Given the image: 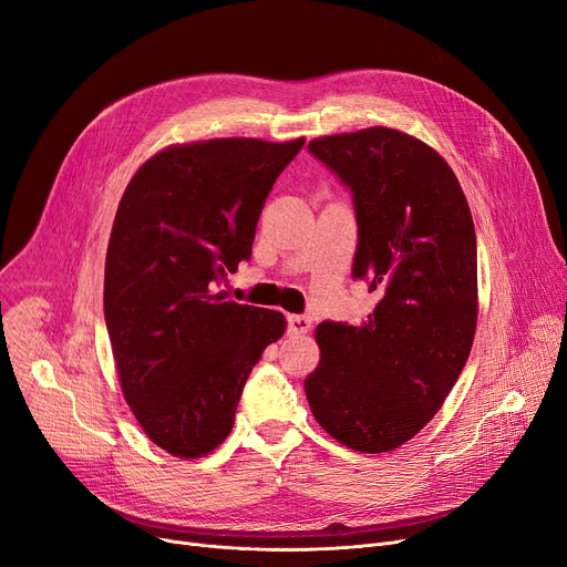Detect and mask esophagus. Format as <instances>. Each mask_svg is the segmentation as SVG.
<instances>
[{"instance_id": "1", "label": "esophagus", "mask_w": 567, "mask_h": 567, "mask_svg": "<svg viewBox=\"0 0 567 567\" xmlns=\"http://www.w3.org/2000/svg\"><path fill=\"white\" fill-rule=\"evenodd\" d=\"M287 326H289V333H308L312 319L308 315H289Z\"/></svg>"}]
</instances>
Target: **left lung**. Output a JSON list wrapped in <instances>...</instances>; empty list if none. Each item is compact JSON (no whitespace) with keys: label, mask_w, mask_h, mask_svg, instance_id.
Returning a JSON list of instances; mask_svg holds the SVG:
<instances>
[{"label":"left lung","mask_w":567,"mask_h":567,"mask_svg":"<svg viewBox=\"0 0 567 567\" xmlns=\"http://www.w3.org/2000/svg\"><path fill=\"white\" fill-rule=\"evenodd\" d=\"M308 152L353 199V280L377 291L359 326L321 321L306 379L317 423L347 449L389 453L453 391L478 319L475 229L457 176L434 148L393 128L319 137Z\"/></svg>","instance_id":"1"}]
</instances>
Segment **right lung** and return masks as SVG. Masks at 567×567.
I'll return each instance as SVG.
<instances>
[{"mask_svg":"<svg viewBox=\"0 0 567 567\" xmlns=\"http://www.w3.org/2000/svg\"><path fill=\"white\" fill-rule=\"evenodd\" d=\"M306 140L250 137L169 146L118 202L103 310L128 406L156 445L202 457L234 425L264 349L285 333L276 310L223 301L248 261L264 202Z\"/></svg>","mask_w":567,"mask_h":567,"instance_id":"add662e5","label":"right lung"}]
</instances>
